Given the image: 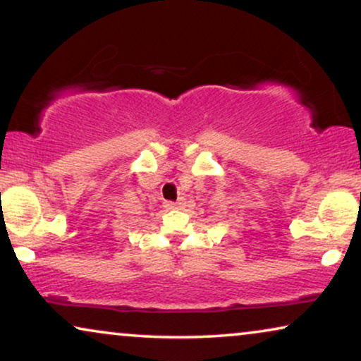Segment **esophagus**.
<instances>
[{
    "label": "esophagus",
    "mask_w": 361,
    "mask_h": 361,
    "mask_svg": "<svg viewBox=\"0 0 361 361\" xmlns=\"http://www.w3.org/2000/svg\"><path fill=\"white\" fill-rule=\"evenodd\" d=\"M164 207L167 210H180L185 207V200H177V202H166Z\"/></svg>",
    "instance_id": "esophagus-1"
}]
</instances>
